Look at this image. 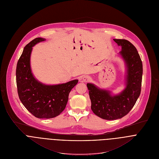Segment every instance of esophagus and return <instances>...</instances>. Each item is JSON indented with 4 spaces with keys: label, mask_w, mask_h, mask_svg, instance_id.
Here are the masks:
<instances>
[{
    "label": "esophagus",
    "mask_w": 159,
    "mask_h": 159,
    "mask_svg": "<svg viewBox=\"0 0 159 159\" xmlns=\"http://www.w3.org/2000/svg\"><path fill=\"white\" fill-rule=\"evenodd\" d=\"M91 80V77H89V76H88V75H84V76H83V77L80 79V80L81 82H89Z\"/></svg>",
    "instance_id": "obj_1"
}]
</instances>
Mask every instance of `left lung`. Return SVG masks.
Returning a JSON list of instances; mask_svg holds the SVG:
<instances>
[{"label": "left lung", "instance_id": "left-lung-1", "mask_svg": "<svg viewBox=\"0 0 159 159\" xmlns=\"http://www.w3.org/2000/svg\"><path fill=\"white\" fill-rule=\"evenodd\" d=\"M121 47L120 55L127 67L126 88L120 94L112 96L111 92L87 84L91 110L98 117L107 120L120 119L133 108L141 91L143 63L136 48L126 39H114Z\"/></svg>", "mask_w": 159, "mask_h": 159}]
</instances>
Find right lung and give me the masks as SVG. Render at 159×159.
<instances>
[{"instance_id": "add662e5", "label": "right lung", "mask_w": 159, "mask_h": 159, "mask_svg": "<svg viewBox=\"0 0 159 159\" xmlns=\"http://www.w3.org/2000/svg\"><path fill=\"white\" fill-rule=\"evenodd\" d=\"M45 39L37 38L24 48L18 61L16 80L19 98L24 107L38 118H55L65 109L69 93L78 83L73 80L65 84L47 86L33 77L30 66L33 47Z\"/></svg>"}]
</instances>
